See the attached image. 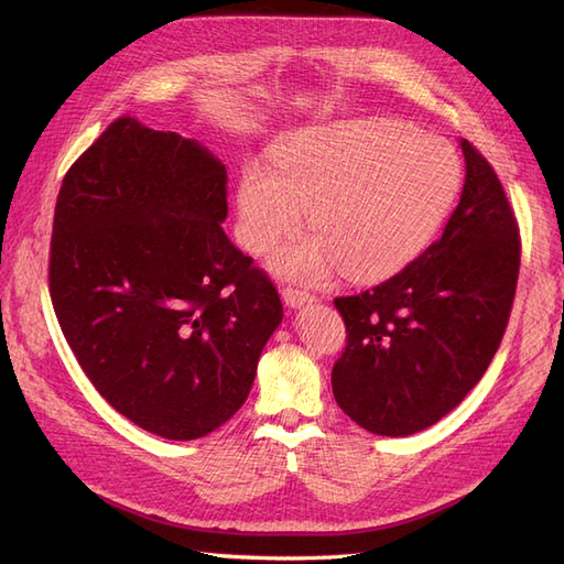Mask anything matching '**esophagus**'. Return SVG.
<instances>
[{
	"mask_svg": "<svg viewBox=\"0 0 564 564\" xmlns=\"http://www.w3.org/2000/svg\"><path fill=\"white\" fill-rule=\"evenodd\" d=\"M282 299H284L286 305H292V308H296V305L315 301V296L311 292H305V289H301V286H284L282 289Z\"/></svg>",
	"mask_w": 564,
	"mask_h": 564,
	"instance_id": "esophagus-1",
	"label": "esophagus"
}]
</instances>
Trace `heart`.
Returning <instances> with one entry per match:
<instances>
[{"label": "heart", "instance_id": "1", "mask_svg": "<svg viewBox=\"0 0 564 564\" xmlns=\"http://www.w3.org/2000/svg\"><path fill=\"white\" fill-rule=\"evenodd\" d=\"M464 181L456 148L440 135L388 119H352L303 131L272 152V166L247 162L237 183L242 245L263 253L301 228L313 235L282 247L284 275L324 282L381 280L429 249Z\"/></svg>", "mask_w": 564, "mask_h": 564}]
</instances>
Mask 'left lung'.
Masks as SVG:
<instances>
[{"mask_svg":"<svg viewBox=\"0 0 564 564\" xmlns=\"http://www.w3.org/2000/svg\"><path fill=\"white\" fill-rule=\"evenodd\" d=\"M466 183L445 232L398 275L334 299L346 348L338 406L365 431L404 437L437 423L499 350L520 272V228L491 164L460 141Z\"/></svg>","mask_w":564,"mask_h":564,"instance_id":"obj_1","label":"left lung"}]
</instances>
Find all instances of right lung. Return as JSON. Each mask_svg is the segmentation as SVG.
I'll return each instance as SVG.
<instances>
[{
	"mask_svg": "<svg viewBox=\"0 0 564 564\" xmlns=\"http://www.w3.org/2000/svg\"><path fill=\"white\" fill-rule=\"evenodd\" d=\"M228 174L207 148L117 117L67 169L48 294L94 388L139 429L197 440L249 395L282 322L268 272L235 249Z\"/></svg>",
	"mask_w": 564,
	"mask_h": 564,
	"instance_id": "1",
	"label": "right lung"
}]
</instances>
